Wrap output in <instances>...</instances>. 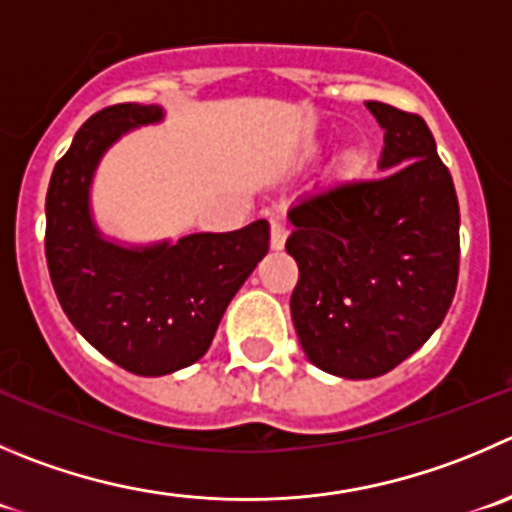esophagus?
<instances>
[{
  "mask_svg": "<svg viewBox=\"0 0 512 512\" xmlns=\"http://www.w3.org/2000/svg\"><path fill=\"white\" fill-rule=\"evenodd\" d=\"M286 236H289V226H286L284 221H279V218H274V221H271V248H274V251H281L286 243Z\"/></svg>",
  "mask_w": 512,
  "mask_h": 512,
  "instance_id": "1",
  "label": "esophagus"
}]
</instances>
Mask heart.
Returning a JSON list of instances; mask_svg holds the SVG:
<instances>
[{
  "label": "heart",
  "instance_id": "b5f03b06",
  "mask_svg": "<svg viewBox=\"0 0 512 512\" xmlns=\"http://www.w3.org/2000/svg\"><path fill=\"white\" fill-rule=\"evenodd\" d=\"M369 165H372V153H369L367 145L347 143L342 153L337 155V160H334V175L339 180L354 183V180H362L369 173Z\"/></svg>",
  "mask_w": 512,
  "mask_h": 512
}]
</instances>
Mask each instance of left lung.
I'll use <instances>...</instances> for the list:
<instances>
[{
  "mask_svg": "<svg viewBox=\"0 0 512 512\" xmlns=\"http://www.w3.org/2000/svg\"><path fill=\"white\" fill-rule=\"evenodd\" d=\"M367 107L384 130L387 175L304 196L286 238L301 349L344 379L379 377L415 354L445 319L460 269V206L430 128L384 102Z\"/></svg>",
  "mask_w": 512,
  "mask_h": 512,
  "instance_id": "1",
  "label": "left lung"
}]
</instances>
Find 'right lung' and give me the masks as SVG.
<instances>
[{
	"label": "right lung",
	"instance_id": "obj_1",
	"mask_svg": "<svg viewBox=\"0 0 512 512\" xmlns=\"http://www.w3.org/2000/svg\"><path fill=\"white\" fill-rule=\"evenodd\" d=\"M163 107L123 102L92 115L57 160L47 188L45 253L55 294L77 332L110 362L163 377L198 362L221 316L269 251V223L123 246L97 231L90 186L105 150Z\"/></svg>",
	"mask_w": 512,
	"mask_h": 512
}]
</instances>
